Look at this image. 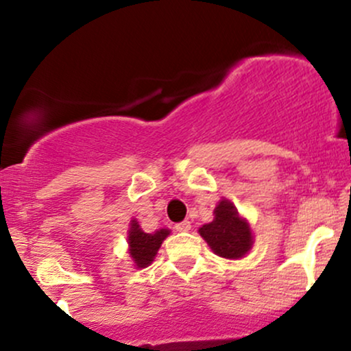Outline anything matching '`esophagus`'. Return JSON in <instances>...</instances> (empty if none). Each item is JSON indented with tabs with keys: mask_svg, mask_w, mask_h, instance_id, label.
Instances as JSON below:
<instances>
[{
	"mask_svg": "<svg viewBox=\"0 0 351 351\" xmlns=\"http://www.w3.org/2000/svg\"><path fill=\"white\" fill-rule=\"evenodd\" d=\"M175 229L178 232H186V231H189V229H191V223H189V221H183V223L176 224Z\"/></svg>",
	"mask_w": 351,
	"mask_h": 351,
	"instance_id": "esophagus-1",
	"label": "esophagus"
}]
</instances>
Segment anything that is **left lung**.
<instances>
[{"mask_svg": "<svg viewBox=\"0 0 351 351\" xmlns=\"http://www.w3.org/2000/svg\"><path fill=\"white\" fill-rule=\"evenodd\" d=\"M199 234L211 251L226 259H241L251 251V226L239 216L231 201L221 199L215 208V219L199 228Z\"/></svg>", "mask_w": 351, "mask_h": 351, "instance_id": "1", "label": "left lung"}]
</instances>
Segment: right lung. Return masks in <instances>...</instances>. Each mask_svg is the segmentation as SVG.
Instances as JSON below:
<instances>
[{"mask_svg": "<svg viewBox=\"0 0 351 351\" xmlns=\"http://www.w3.org/2000/svg\"><path fill=\"white\" fill-rule=\"evenodd\" d=\"M170 234V229H158L153 234L143 232L140 224L135 219L130 221V231H128V251L132 259L138 269L148 267L155 259L160 245L167 236Z\"/></svg>", "mask_w": 351, "mask_h": 351, "instance_id": "1", "label": "right lung"}]
</instances>
